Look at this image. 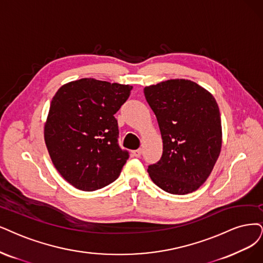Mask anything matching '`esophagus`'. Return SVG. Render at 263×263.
Segmentation results:
<instances>
[{"label": "esophagus", "mask_w": 263, "mask_h": 263, "mask_svg": "<svg viewBox=\"0 0 263 263\" xmlns=\"http://www.w3.org/2000/svg\"><path fill=\"white\" fill-rule=\"evenodd\" d=\"M142 155V149H137V151H133V156H135L137 158L141 157Z\"/></svg>", "instance_id": "34e87169"}]
</instances>
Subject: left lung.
I'll return each mask as SVG.
<instances>
[{
    "mask_svg": "<svg viewBox=\"0 0 263 263\" xmlns=\"http://www.w3.org/2000/svg\"><path fill=\"white\" fill-rule=\"evenodd\" d=\"M144 95L156 115L162 156L148 166L152 181L176 195L195 192L206 182L222 146L218 104L206 89L185 79L145 86Z\"/></svg>",
    "mask_w": 263,
    "mask_h": 263,
    "instance_id": "obj_1",
    "label": "left lung"
}]
</instances>
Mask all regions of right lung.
Instances as JSON below:
<instances>
[{
	"instance_id": "add662e5",
	"label": "right lung",
	"mask_w": 263,
	"mask_h": 263,
	"mask_svg": "<svg viewBox=\"0 0 263 263\" xmlns=\"http://www.w3.org/2000/svg\"><path fill=\"white\" fill-rule=\"evenodd\" d=\"M132 86L84 78L64 84L51 102L44 140L61 176L92 192L112 183L129 158L119 147L115 114Z\"/></svg>"
}]
</instances>
